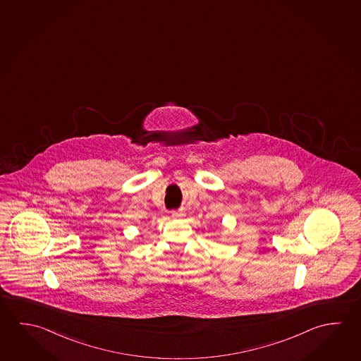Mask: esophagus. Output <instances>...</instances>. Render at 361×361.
Segmentation results:
<instances>
[{
  "label": "esophagus",
  "instance_id": "esophagus-1",
  "mask_svg": "<svg viewBox=\"0 0 361 361\" xmlns=\"http://www.w3.org/2000/svg\"><path fill=\"white\" fill-rule=\"evenodd\" d=\"M172 218H180L181 215H183V213L181 212H178V210H173L171 213Z\"/></svg>",
  "mask_w": 361,
  "mask_h": 361
}]
</instances>
